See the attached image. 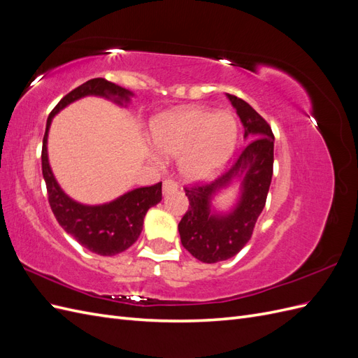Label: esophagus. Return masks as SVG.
<instances>
[{
    "label": "esophagus",
    "instance_id": "1",
    "mask_svg": "<svg viewBox=\"0 0 358 358\" xmlns=\"http://www.w3.org/2000/svg\"><path fill=\"white\" fill-rule=\"evenodd\" d=\"M178 189V185H176V182L175 180H171V179H166L164 182H162V192L166 194H171V192H175Z\"/></svg>",
    "mask_w": 358,
    "mask_h": 358
}]
</instances>
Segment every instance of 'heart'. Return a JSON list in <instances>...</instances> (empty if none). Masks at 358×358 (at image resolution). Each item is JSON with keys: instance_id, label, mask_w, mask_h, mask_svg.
<instances>
[{"instance_id": "1", "label": "heart", "mask_w": 358, "mask_h": 358, "mask_svg": "<svg viewBox=\"0 0 358 358\" xmlns=\"http://www.w3.org/2000/svg\"><path fill=\"white\" fill-rule=\"evenodd\" d=\"M150 137L161 155L180 157L183 176L201 180L210 178L231 157L237 122L231 113L191 107L161 117Z\"/></svg>"}]
</instances>
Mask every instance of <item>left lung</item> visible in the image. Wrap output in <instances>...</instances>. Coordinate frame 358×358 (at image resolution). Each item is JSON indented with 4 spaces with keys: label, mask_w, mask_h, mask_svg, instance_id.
I'll use <instances>...</instances> for the list:
<instances>
[{
    "label": "left lung",
    "mask_w": 358,
    "mask_h": 358,
    "mask_svg": "<svg viewBox=\"0 0 358 358\" xmlns=\"http://www.w3.org/2000/svg\"><path fill=\"white\" fill-rule=\"evenodd\" d=\"M245 127L239 158L229 171L209 183L185 187L189 200L178 229L187 251L203 263H218L234 257L249 242L259 213L263 212L273 175L275 136L266 119L242 99L227 94ZM233 180H241V199L230 214H216L210 201L215 192Z\"/></svg>",
    "instance_id": "1"
}]
</instances>
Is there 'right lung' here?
Returning a JSON list of instances; mask_svg holds the SVG:
<instances>
[{
	"mask_svg": "<svg viewBox=\"0 0 358 358\" xmlns=\"http://www.w3.org/2000/svg\"><path fill=\"white\" fill-rule=\"evenodd\" d=\"M86 95H99L110 99L117 104L129 101L133 94L109 80L96 78L69 92L55 106L48 117L46 133L43 137L41 149V170L46 182L48 199L50 209L57 221L70 236H73L83 248L99 255H116L131 246L143 229V220L149 208L161 201V182L155 185L136 188L119 199L100 204L86 206L71 200L61 189L53 176L48 159V133L53 116L70 103Z\"/></svg>",
	"mask_w": 358,
	"mask_h": 358,
	"instance_id": "1",
	"label": "right lung"
}]
</instances>
